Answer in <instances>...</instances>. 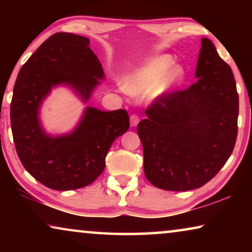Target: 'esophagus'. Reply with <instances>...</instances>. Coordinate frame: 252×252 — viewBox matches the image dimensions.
<instances>
[{
  "label": "esophagus",
  "mask_w": 252,
  "mask_h": 252,
  "mask_svg": "<svg viewBox=\"0 0 252 252\" xmlns=\"http://www.w3.org/2000/svg\"><path fill=\"white\" fill-rule=\"evenodd\" d=\"M139 122H140L139 116L135 115V113H134V115L130 116V126L135 127V126L137 125V124H139Z\"/></svg>",
  "instance_id": "esophagus-1"
}]
</instances>
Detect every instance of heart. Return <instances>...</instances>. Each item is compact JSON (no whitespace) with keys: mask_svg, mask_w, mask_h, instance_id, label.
<instances>
[{"mask_svg":"<svg viewBox=\"0 0 252 252\" xmlns=\"http://www.w3.org/2000/svg\"><path fill=\"white\" fill-rule=\"evenodd\" d=\"M171 57L160 56L148 62L139 70L126 78L124 87L129 94L143 95L153 91L161 93L172 87L181 78L182 71L179 66H172Z\"/></svg>","mask_w":252,"mask_h":252,"instance_id":"heart-1","label":"heart"}]
</instances>
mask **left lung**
Returning <instances> with one entry per match:
<instances>
[{"mask_svg": "<svg viewBox=\"0 0 252 252\" xmlns=\"http://www.w3.org/2000/svg\"><path fill=\"white\" fill-rule=\"evenodd\" d=\"M195 75L185 91L165 93L136 127L144 174L164 190L187 191L209 182L226 164L237 137L239 94L232 68L203 37Z\"/></svg>", "mask_w": 252, "mask_h": 252, "instance_id": "1", "label": "left lung"}]
</instances>
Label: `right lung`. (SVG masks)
Instances as JSON below:
<instances>
[{
  "mask_svg": "<svg viewBox=\"0 0 252 252\" xmlns=\"http://www.w3.org/2000/svg\"><path fill=\"white\" fill-rule=\"evenodd\" d=\"M102 65L89 48V39L55 33L20 68L10 105L13 142L23 166L54 190H73L91 185L105 167L113 141L129 128L126 110L87 108L80 125L66 136L50 137L41 128L37 112L53 86L68 84L88 99Z\"/></svg>",
  "mask_w": 252,
  "mask_h": 252,
  "instance_id": "1",
  "label": "right lung"
}]
</instances>
